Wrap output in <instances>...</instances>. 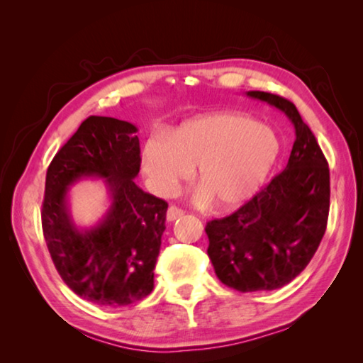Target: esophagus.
Returning <instances> with one entry per match:
<instances>
[{
    "instance_id": "1",
    "label": "esophagus",
    "mask_w": 363,
    "mask_h": 363,
    "mask_svg": "<svg viewBox=\"0 0 363 363\" xmlns=\"http://www.w3.org/2000/svg\"><path fill=\"white\" fill-rule=\"evenodd\" d=\"M184 214V211L181 210V208H177V206H169L168 208V211H167V219L169 220V223H173V220H176V219H179L181 216Z\"/></svg>"
}]
</instances>
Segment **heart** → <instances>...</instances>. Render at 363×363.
<instances>
[{
  "mask_svg": "<svg viewBox=\"0 0 363 363\" xmlns=\"http://www.w3.org/2000/svg\"><path fill=\"white\" fill-rule=\"evenodd\" d=\"M270 128L242 113H213L184 123L168 138L152 136L143 164L152 189L169 195L195 168L196 200L227 211L253 199L279 157Z\"/></svg>",
  "mask_w": 363,
  "mask_h": 363,
  "instance_id": "b5f03b06",
  "label": "heart"
}]
</instances>
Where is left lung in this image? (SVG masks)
<instances>
[{
  "label": "left lung",
  "mask_w": 363,
  "mask_h": 363,
  "mask_svg": "<svg viewBox=\"0 0 363 363\" xmlns=\"http://www.w3.org/2000/svg\"><path fill=\"white\" fill-rule=\"evenodd\" d=\"M247 96L281 110L294 126L286 168L248 203L206 224L214 272L233 290H277L303 272L327 229L330 169L317 139L285 97L248 91Z\"/></svg>",
  "instance_id": "obj_1"
}]
</instances>
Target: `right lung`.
<instances>
[{
    "label": "right lung",
    "mask_w": 363,
    "mask_h": 363,
    "mask_svg": "<svg viewBox=\"0 0 363 363\" xmlns=\"http://www.w3.org/2000/svg\"><path fill=\"white\" fill-rule=\"evenodd\" d=\"M138 128L89 116L52 158L46 173L41 224L49 255L79 298L99 306H128L153 290V269L167 225L168 203L134 182L140 168ZM84 177L104 179L111 205L100 223H72L68 190Z\"/></svg>",
    "instance_id": "right-lung-1"
}]
</instances>
